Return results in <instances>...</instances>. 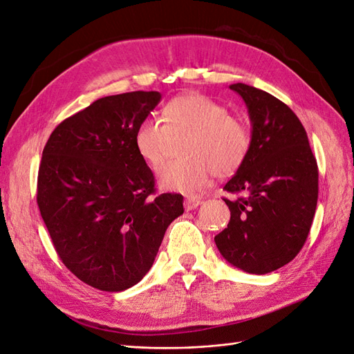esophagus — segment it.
I'll return each instance as SVG.
<instances>
[{"label": "esophagus", "instance_id": "esophagus-1", "mask_svg": "<svg viewBox=\"0 0 354 354\" xmlns=\"http://www.w3.org/2000/svg\"><path fill=\"white\" fill-rule=\"evenodd\" d=\"M199 205H202V201L196 199V197H188V199H185V202H184V207L187 211H193L199 207Z\"/></svg>", "mask_w": 354, "mask_h": 354}]
</instances>
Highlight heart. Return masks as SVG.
Wrapping results in <instances>:
<instances>
[{"label": "heart", "instance_id": "obj_1", "mask_svg": "<svg viewBox=\"0 0 354 354\" xmlns=\"http://www.w3.org/2000/svg\"><path fill=\"white\" fill-rule=\"evenodd\" d=\"M162 119L147 116L134 131L137 153L152 167L166 160L174 138L188 136L184 145L187 158L158 170L162 190L193 194L208 185L212 174L221 178L232 175L248 158L249 128L208 96H176L164 106Z\"/></svg>", "mask_w": 354, "mask_h": 354}]
</instances>
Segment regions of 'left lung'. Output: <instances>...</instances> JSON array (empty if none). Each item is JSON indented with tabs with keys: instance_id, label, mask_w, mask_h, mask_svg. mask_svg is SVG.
Returning <instances> with one entry per match:
<instances>
[{
	"instance_id": "1",
	"label": "left lung",
	"mask_w": 354,
	"mask_h": 354,
	"mask_svg": "<svg viewBox=\"0 0 354 354\" xmlns=\"http://www.w3.org/2000/svg\"><path fill=\"white\" fill-rule=\"evenodd\" d=\"M248 106V158L223 190L229 225L214 236L229 264L266 274L288 264L305 244L318 201V167L306 131L288 105L264 90L229 86Z\"/></svg>"
}]
</instances>
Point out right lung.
<instances>
[{
    "label": "right lung",
    "mask_w": 354,
    "mask_h": 354,
    "mask_svg": "<svg viewBox=\"0 0 354 354\" xmlns=\"http://www.w3.org/2000/svg\"><path fill=\"white\" fill-rule=\"evenodd\" d=\"M160 92L105 96L64 119L44 147L37 205L57 254L80 281L118 292L151 270L180 194H155L134 131Z\"/></svg>",
    "instance_id": "right-lung-1"
}]
</instances>
